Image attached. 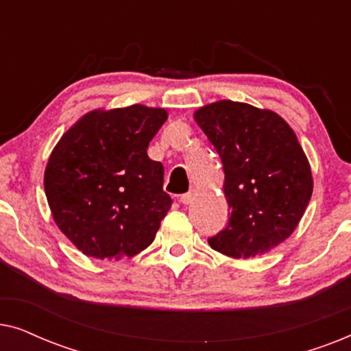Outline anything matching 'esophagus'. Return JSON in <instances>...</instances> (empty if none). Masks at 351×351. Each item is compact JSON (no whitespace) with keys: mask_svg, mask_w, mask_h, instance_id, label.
Returning <instances> with one entry per match:
<instances>
[{"mask_svg":"<svg viewBox=\"0 0 351 351\" xmlns=\"http://www.w3.org/2000/svg\"><path fill=\"white\" fill-rule=\"evenodd\" d=\"M193 195H195V190H190V191H186V193H184L180 196V203L182 204H189L191 199H193Z\"/></svg>","mask_w":351,"mask_h":351,"instance_id":"1","label":"esophagus"}]
</instances>
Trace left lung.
<instances>
[{
  "label": "left lung",
  "mask_w": 351,
  "mask_h": 351,
  "mask_svg": "<svg viewBox=\"0 0 351 351\" xmlns=\"http://www.w3.org/2000/svg\"><path fill=\"white\" fill-rule=\"evenodd\" d=\"M195 119L222 160L230 208L209 246L234 258L268 252L291 237L313 191L294 131L270 110L232 100L206 105Z\"/></svg>",
  "instance_id": "left-lung-1"
}]
</instances>
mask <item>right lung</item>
<instances>
[{
	"instance_id": "right-lung-1",
	"label": "right lung",
	"mask_w": 351,
	"mask_h": 351,
	"mask_svg": "<svg viewBox=\"0 0 351 351\" xmlns=\"http://www.w3.org/2000/svg\"><path fill=\"white\" fill-rule=\"evenodd\" d=\"M166 110L131 105L95 110L51 153L45 191L57 227L95 258L132 257L150 246L172 199L165 167L147 155Z\"/></svg>"
}]
</instances>
